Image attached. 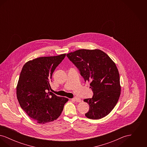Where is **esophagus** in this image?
Instances as JSON below:
<instances>
[{"mask_svg":"<svg viewBox=\"0 0 147 147\" xmlns=\"http://www.w3.org/2000/svg\"><path fill=\"white\" fill-rule=\"evenodd\" d=\"M71 100L74 101H76V102H81V101H82L80 98H71Z\"/></svg>","mask_w":147,"mask_h":147,"instance_id":"34e87169","label":"esophagus"}]
</instances>
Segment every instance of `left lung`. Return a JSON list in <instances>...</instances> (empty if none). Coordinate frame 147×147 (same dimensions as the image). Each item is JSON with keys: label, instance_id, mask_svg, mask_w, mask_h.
Listing matches in <instances>:
<instances>
[{"label": "left lung", "instance_id": "1", "mask_svg": "<svg viewBox=\"0 0 147 147\" xmlns=\"http://www.w3.org/2000/svg\"><path fill=\"white\" fill-rule=\"evenodd\" d=\"M80 71L85 82H90L92 98L84 99L90 106L85 116L98 119L109 115L121 94L119 70L106 53L98 49H78L67 55Z\"/></svg>", "mask_w": 147, "mask_h": 147}]
</instances>
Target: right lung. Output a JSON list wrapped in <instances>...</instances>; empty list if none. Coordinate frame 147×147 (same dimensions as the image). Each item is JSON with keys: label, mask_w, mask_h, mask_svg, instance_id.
<instances>
[{"label": "right lung", "mask_w": 147, "mask_h": 147, "mask_svg": "<svg viewBox=\"0 0 147 147\" xmlns=\"http://www.w3.org/2000/svg\"><path fill=\"white\" fill-rule=\"evenodd\" d=\"M66 54L41 57L24 64L16 86V96L21 108L38 123L58 119L68 98L49 91L52 74Z\"/></svg>", "instance_id": "1"}]
</instances>
